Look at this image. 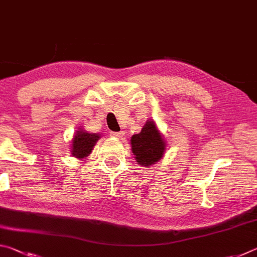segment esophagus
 <instances>
[{
    "label": "esophagus",
    "mask_w": 257,
    "mask_h": 257,
    "mask_svg": "<svg viewBox=\"0 0 257 257\" xmlns=\"http://www.w3.org/2000/svg\"><path fill=\"white\" fill-rule=\"evenodd\" d=\"M112 137H115V138H122L124 136V133L123 132H119V133H111L110 134Z\"/></svg>",
    "instance_id": "esophagus-1"
}]
</instances>
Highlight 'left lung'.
Returning a JSON list of instances; mask_svg holds the SVG:
<instances>
[{"label":"left lung","instance_id":"8db88e82","mask_svg":"<svg viewBox=\"0 0 257 257\" xmlns=\"http://www.w3.org/2000/svg\"><path fill=\"white\" fill-rule=\"evenodd\" d=\"M130 145L136 162L142 167H152L163 158L167 149L162 133L154 120H147L142 132L135 134L130 138Z\"/></svg>","mask_w":257,"mask_h":257}]
</instances>
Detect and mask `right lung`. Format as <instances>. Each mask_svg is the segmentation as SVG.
Listing matches in <instances>:
<instances>
[{
  "label": "right lung",
  "instance_id": "right-lung-1",
  "mask_svg": "<svg viewBox=\"0 0 257 257\" xmlns=\"http://www.w3.org/2000/svg\"><path fill=\"white\" fill-rule=\"evenodd\" d=\"M99 138H101L99 134L88 133L84 128H78L71 141L70 152L72 156H75L78 160H84L87 156H89Z\"/></svg>",
  "mask_w": 257,
  "mask_h": 257
}]
</instances>
